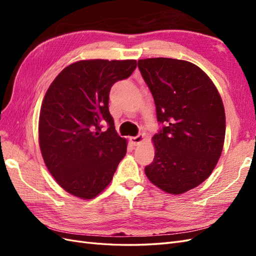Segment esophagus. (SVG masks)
<instances>
[{"label":"esophagus","mask_w":256,"mask_h":256,"mask_svg":"<svg viewBox=\"0 0 256 256\" xmlns=\"http://www.w3.org/2000/svg\"><path fill=\"white\" fill-rule=\"evenodd\" d=\"M130 141H131V144L136 146V145L140 144L142 141H144V134H138V136L130 138Z\"/></svg>","instance_id":"esophagus-1"}]
</instances>
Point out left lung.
I'll use <instances>...</instances> for the list:
<instances>
[{"mask_svg":"<svg viewBox=\"0 0 256 256\" xmlns=\"http://www.w3.org/2000/svg\"><path fill=\"white\" fill-rule=\"evenodd\" d=\"M138 67L164 125L152 138L154 158L145 174L161 190L182 194L207 180L218 164L226 136L221 96L190 62L146 58Z\"/></svg>","mask_w":256,"mask_h":256,"instance_id":"8db88e82","label":"left lung"}]
</instances>
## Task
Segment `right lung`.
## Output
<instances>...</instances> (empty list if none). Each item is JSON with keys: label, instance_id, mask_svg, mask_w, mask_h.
I'll list each match as a JSON object with an SVG mask.
<instances>
[{"label": "right lung", "instance_id": "add662e5", "mask_svg": "<svg viewBox=\"0 0 256 256\" xmlns=\"http://www.w3.org/2000/svg\"><path fill=\"white\" fill-rule=\"evenodd\" d=\"M136 67V60H79L64 68L46 92L38 127L42 154L54 180L74 196H97L125 157L127 141L115 130L109 95Z\"/></svg>", "mask_w": 256, "mask_h": 256}]
</instances>
